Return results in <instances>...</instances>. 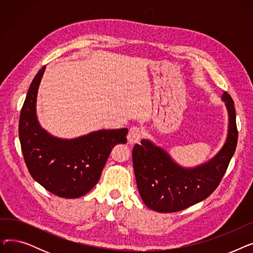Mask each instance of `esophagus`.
Listing matches in <instances>:
<instances>
[{
    "instance_id": "esophagus-1",
    "label": "esophagus",
    "mask_w": 253,
    "mask_h": 253,
    "mask_svg": "<svg viewBox=\"0 0 253 253\" xmlns=\"http://www.w3.org/2000/svg\"><path fill=\"white\" fill-rule=\"evenodd\" d=\"M142 136V133H141V130L136 127V126H133L131 127L129 129V132H128V135H127V139H128V142L131 143V144H134L136 142H138L140 140Z\"/></svg>"
}]
</instances>
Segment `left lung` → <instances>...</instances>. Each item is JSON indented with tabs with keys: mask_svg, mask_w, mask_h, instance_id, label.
I'll list each match as a JSON object with an SVG mask.
<instances>
[{
	"mask_svg": "<svg viewBox=\"0 0 253 253\" xmlns=\"http://www.w3.org/2000/svg\"><path fill=\"white\" fill-rule=\"evenodd\" d=\"M222 99L229 111V133L220 152L211 160L192 169L181 168L169 155L142 139L132 150L137 189L149 208L169 213L201 202L218 187L236 151L238 129L234 100L228 92Z\"/></svg>",
	"mask_w": 253,
	"mask_h": 253,
	"instance_id": "left-lung-1",
	"label": "left lung"
}]
</instances>
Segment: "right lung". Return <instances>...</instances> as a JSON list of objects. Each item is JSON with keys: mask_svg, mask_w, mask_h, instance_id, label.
<instances>
[{"mask_svg": "<svg viewBox=\"0 0 253 253\" xmlns=\"http://www.w3.org/2000/svg\"><path fill=\"white\" fill-rule=\"evenodd\" d=\"M45 68L34 78L20 112L21 151L31 175L47 191L62 198H79L97 183L115 145L127 142L128 129L99 130L71 140L48 134L36 116L37 92Z\"/></svg>", "mask_w": 253, "mask_h": 253, "instance_id": "right-lung-1", "label": "right lung"}]
</instances>
